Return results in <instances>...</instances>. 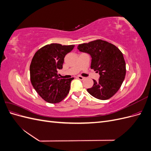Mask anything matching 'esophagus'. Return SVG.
Returning a JSON list of instances; mask_svg holds the SVG:
<instances>
[{
    "label": "esophagus",
    "instance_id": "1",
    "mask_svg": "<svg viewBox=\"0 0 151 151\" xmlns=\"http://www.w3.org/2000/svg\"><path fill=\"white\" fill-rule=\"evenodd\" d=\"M77 78L79 79V80H83V79H84V77H82V76H77Z\"/></svg>",
    "mask_w": 151,
    "mask_h": 151
}]
</instances>
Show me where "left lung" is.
<instances>
[{"mask_svg": "<svg viewBox=\"0 0 151 151\" xmlns=\"http://www.w3.org/2000/svg\"><path fill=\"white\" fill-rule=\"evenodd\" d=\"M79 51L89 53L91 68L99 72L98 81L93 79L94 85L87 89L93 97L106 100L119 90L126 74V64L123 53L115 45L102 40L80 44Z\"/></svg>", "mask_w": 151, "mask_h": 151, "instance_id": "1", "label": "left lung"}]
</instances>
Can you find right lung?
Wrapping results in <instances>:
<instances>
[{
  "mask_svg": "<svg viewBox=\"0 0 151 151\" xmlns=\"http://www.w3.org/2000/svg\"><path fill=\"white\" fill-rule=\"evenodd\" d=\"M75 45L58 43L47 45L39 49L32 58L30 64L31 84L37 93L45 101L57 103L69 93L70 79H60L58 70L62 69L64 57Z\"/></svg>",
  "mask_w": 151,
  "mask_h": 151,
  "instance_id": "right-lung-1",
  "label": "right lung"
}]
</instances>
